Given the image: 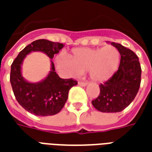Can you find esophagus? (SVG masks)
I'll use <instances>...</instances> for the list:
<instances>
[{
	"label": "esophagus",
	"instance_id": "1",
	"mask_svg": "<svg viewBox=\"0 0 152 152\" xmlns=\"http://www.w3.org/2000/svg\"><path fill=\"white\" fill-rule=\"evenodd\" d=\"M78 84L79 85L82 86V87H85V86H87L88 83H87V82H83V81H79Z\"/></svg>",
	"mask_w": 152,
	"mask_h": 152
}]
</instances>
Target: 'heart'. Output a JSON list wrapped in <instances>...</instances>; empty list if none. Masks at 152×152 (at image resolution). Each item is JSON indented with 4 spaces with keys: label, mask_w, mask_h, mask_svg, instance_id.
<instances>
[{
    "label": "heart",
    "mask_w": 152,
    "mask_h": 152,
    "mask_svg": "<svg viewBox=\"0 0 152 152\" xmlns=\"http://www.w3.org/2000/svg\"><path fill=\"white\" fill-rule=\"evenodd\" d=\"M121 54L117 47L107 45L96 48H76L71 54H61L56 58V64L69 76H80L89 71L91 79L96 82L108 80L118 69Z\"/></svg>",
    "instance_id": "b5f03b06"
}]
</instances>
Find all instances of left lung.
<instances>
[{"label": "left lung", "mask_w": 152, "mask_h": 152, "mask_svg": "<svg viewBox=\"0 0 152 152\" xmlns=\"http://www.w3.org/2000/svg\"><path fill=\"white\" fill-rule=\"evenodd\" d=\"M110 44L120 52V65L110 80L100 84L99 95L91 102L102 113H117L126 108L136 97L141 81V68L136 53L119 43Z\"/></svg>", "instance_id": "1"}]
</instances>
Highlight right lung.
<instances>
[{"instance_id": "1", "label": "right lung", "mask_w": 152, "mask_h": 152, "mask_svg": "<svg viewBox=\"0 0 152 152\" xmlns=\"http://www.w3.org/2000/svg\"><path fill=\"white\" fill-rule=\"evenodd\" d=\"M63 47L62 43L39 39L20 51L11 65L10 82L15 99L20 106L34 115L46 117L59 113L68 99L69 89L77 82L72 79L60 78L51 60L48 75L39 82H29L22 75L23 60L32 52H44L52 60Z\"/></svg>"}]
</instances>
